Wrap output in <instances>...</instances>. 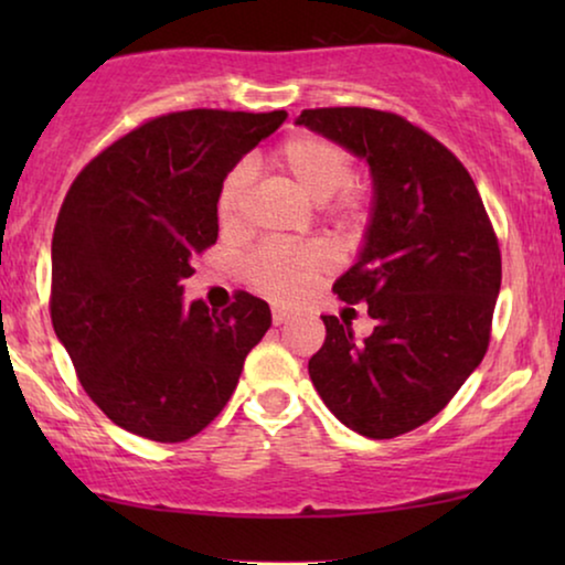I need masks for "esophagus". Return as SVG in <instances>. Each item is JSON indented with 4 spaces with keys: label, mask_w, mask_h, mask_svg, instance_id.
I'll use <instances>...</instances> for the list:
<instances>
[{
    "label": "esophagus",
    "mask_w": 565,
    "mask_h": 565,
    "mask_svg": "<svg viewBox=\"0 0 565 565\" xmlns=\"http://www.w3.org/2000/svg\"><path fill=\"white\" fill-rule=\"evenodd\" d=\"M290 319H292L290 311H285V308H280V306L273 308V323H275V327H282V323H288Z\"/></svg>",
    "instance_id": "34e87169"
}]
</instances>
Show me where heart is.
I'll list each match as a JSON object with an SVG mask.
<instances>
[{"instance_id": "heart-1", "label": "heart", "mask_w": 565, "mask_h": 565, "mask_svg": "<svg viewBox=\"0 0 565 565\" xmlns=\"http://www.w3.org/2000/svg\"><path fill=\"white\" fill-rule=\"evenodd\" d=\"M269 161L311 203L327 205L337 218L358 215L362 198L358 190L350 188L352 159L337 141L316 134H298L277 146ZM246 192H249L246 169H231L215 198L221 228L234 231L242 226ZM327 267V252L316 244H265L246 259V277L265 296L288 303L303 298Z\"/></svg>"}]
</instances>
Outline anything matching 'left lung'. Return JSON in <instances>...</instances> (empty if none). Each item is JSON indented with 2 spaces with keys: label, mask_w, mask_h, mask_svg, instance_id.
I'll return each mask as SVG.
<instances>
[{
  "label": "left lung",
  "mask_w": 565,
  "mask_h": 565,
  "mask_svg": "<svg viewBox=\"0 0 565 565\" xmlns=\"http://www.w3.org/2000/svg\"><path fill=\"white\" fill-rule=\"evenodd\" d=\"M365 161L370 218L354 265L334 282L367 303L373 334L321 316L327 342L308 360L323 404L362 437L391 439L443 412L489 347L501 254L468 169L422 128L370 107L296 118Z\"/></svg>",
  "instance_id": "8db88e82"
}]
</instances>
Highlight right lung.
Masks as SVG:
<instances>
[{
	"label": "right lung",
	"instance_id": "1",
	"mask_svg": "<svg viewBox=\"0 0 565 565\" xmlns=\"http://www.w3.org/2000/svg\"><path fill=\"white\" fill-rule=\"evenodd\" d=\"M288 113L184 110L130 130L76 177L51 244V321L89 398L153 443H182L228 404L265 337V300L184 303L192 257L218 238L231 169Z\"/></svg>",
	"mask_w": 565,
	"mask_h": 565
}]
</instances>
